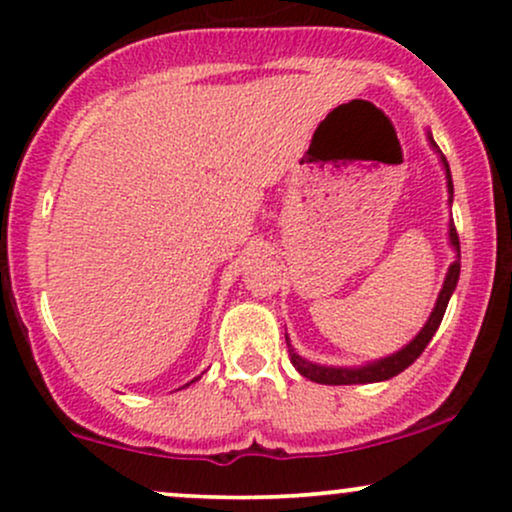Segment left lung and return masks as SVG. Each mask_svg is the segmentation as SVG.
<instances>
[{"label":"left lung","instance_id":"8db88e82","mask_svg":"<svg viewBox=\"0 0 512 512\" xmlns=\"http://www.w3.org/2000/svg\"><path fill=\"white\" fill-rule=\"evenodd\" d=\"M426 139H428V144H431V149L438 154L440 166H443V170H445V185H448V204L452 207V192H455V190H452L450 166H448V161H445L443 151H440L438 144L433 142L431 129H426ZM448 243H450L452 252H455V260L450 262L448 272H445L443 289H440V293H438L436 305H433V310H431V315H428L426 325L421 327L419 334H416V337L411 339L409 344H404L402 349L395 351V354L375 358V361H366V363H361V366H327V363H315V361H310V358L298 354V351L293 349L289 334H286V346H289V356H291L293 368H296L298 373L303 375V378L313 380V383H320V385L383 383V380L395 378V375L402 373L404 368H409L411 363L416 361V358L424 354L428 342H431L433 334H436V330L440 327V320H443V315H445V308H448V303H450V296L457 289V279H460V238H457L455 223H452V219L448 221Z\"/></svg>","mask_w":512,"mask_h":512}]
</instances>
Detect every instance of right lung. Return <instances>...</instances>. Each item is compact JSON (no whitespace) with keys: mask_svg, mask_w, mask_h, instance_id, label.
I'll list each match as a JSON object with an SVG mask.
<instances>
[{"mask_svg":"<svg viewBox=\"0 0 512 512\" xmlns=\"http://www.w3.org/2000/svg\"><path fill=\"white\" fill-rule=\"evenodd\" d=\"M199 378H202V375H199ZM199 378H195V380H190V383H197V380H199ZM190 383H187V385H190ZM187 385H185V387H187Z\"/></svg>","mask_w":512,"mask_h":512,"instance_id":"obj_1","label":"right lung"}]
</instances>
